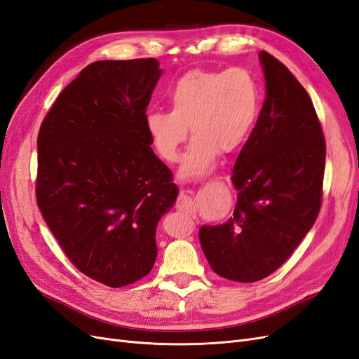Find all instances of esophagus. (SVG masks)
<instances>
[{
  "mask_svg": "<svg viewBox=\"0 0 359 359\" xmlns=\"http://www.w3.org/2000/svg\"><path fill=\"white\" fill-rule=\"evenodd\" d=\"M177 208L180 211H184V212H189V214L194 215V211H196V205H194V202L190 196L184 194V191H182L177 199Z\"/></svg>",
  "mask_w": 359,
  "mask_h": 359,
  "instance_id": "34e87169",
  "label": "esophagus"
}]
</instances>
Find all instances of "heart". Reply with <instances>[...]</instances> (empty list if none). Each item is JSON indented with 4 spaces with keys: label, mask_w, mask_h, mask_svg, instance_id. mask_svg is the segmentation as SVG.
I'll use <instances>...</instances> for the list:
<instances>
[{
    "label": "heart",
    "mask_w": 359,
    "mask_h": 359,
    "mask_svg": "<svg viewBox=\"0 0 359 359\" xmlns=\"http://www.w3.org/2000/svg\"><path fill=\"white\" fill-rule=\"evenodd\" d=\"M168 102L170 112L147 114V133L158 156L173 163L190 127L193 139L181 175L201 178L214 168L220 153H233L252 133L260 111V91L247 69H194L173 82Z\"/></svg>",
    "instance_id": "b5f03b06"
}]
</instances>
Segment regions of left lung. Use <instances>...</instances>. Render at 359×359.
I'll use <instances>...</instances> for the list:
<instances>
[{"mask_svg":"<svg viewBox=\"0 0 359 359\" xmlns=\"http://www.w3.org/2000/svg\"><path fill=\"white\" fill-rule=\"evenodd\" d=\"M259 58L266 99L233 166V217L199 231L214 273L240 283L273 274L311 229L322 205L327 157L307 91L268 52H260Z\"/></svg>","mask_w":359,"mask_h":359,"instance_id":"left-lung-1","label":"left lung"}]
</instances>
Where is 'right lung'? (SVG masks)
I'll use <instances>...</instances> for the list:
<instances>
[{
  "label": "right lung",
  "instance_id": "1",
  "mask_svg": "<svg viewBox=\"0 0 359 359\" xmlns=\"http://www.w3.org/2000/svg\"><path fill=\"white\" fill-rule=\"evenodd\" d=\"M158 66L156 58L90 64L61 91L37 137L43 219L70 262L109 287L153 269L157 223L178 194L145 127Z\"/></svg>",
  "mask_w": 359,
  "mask_h": 359
}]
</instances>
